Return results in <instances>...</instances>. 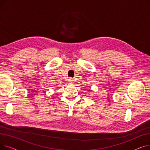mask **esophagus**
<instances>
[{
    "instance_id": "esophagus-1",
    "label": "esophagus",
    "mask_w": 150,
    "mask_h": 150,
    "mask_svg": "<svg viewBox=\"0 0 150 150\" xmlns=\"http://www.w3.org/2000/svg\"><path fill=\"white\" fill-rule=\"evenodd\" d=\"M69 84H72V83H73V80L72 79H69Z\"/></svg>"
}]
</instances>
